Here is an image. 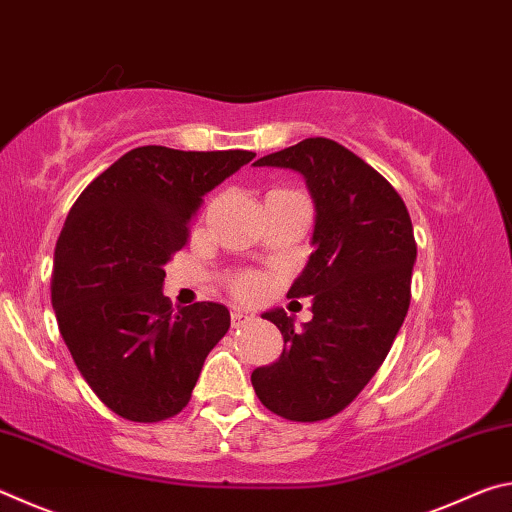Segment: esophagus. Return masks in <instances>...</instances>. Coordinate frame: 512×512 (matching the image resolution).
<instances>
[{
	"label": "esophagus",
	"mask_w": 512,
	"mask_h": 512,
	"mask_svg": "<svg viewBox=\"0 0 512 512\" xmlns=\"http://www.w3.org/2000/svg\"><path fill=\"white\" fill-rule=\"evenodd\" d=\"M230 318H232V327H241V325H246V323H250V320H253V316H248L246 311H239V309L232 311Z\"/></svg>",
	"instance_id": "esophagus-1"
}]
</instances>
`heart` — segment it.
Instances as JSON below:
<instances>
[{
    "mask_svg": "<svg viewBox=\"0 0 512 512\" xmlns=\"http://www.w3.org/2000/svg\"><path fill=\"white\" fill-rule=\"evenodd\" d=\"M230 289L241 300H255V298L262 296L264 280L255 273H244V275H239L237 280H232Z\"/></svg>",
    "mask_w": 512,
    "mask_h": 512,
    "instance_id": "heart-1",
    "label": "heart"
}]
</instances>
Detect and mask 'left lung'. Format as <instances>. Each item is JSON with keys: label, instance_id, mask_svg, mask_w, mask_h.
I'll list each match as a JSON object with an SVG mask.
<instances>
[{"label": "left lung", "instance_id": "1", "mask_svg": "<svg viewBox=\"0 0 512 512\" xmlns=\"http://www.w3.org/2000/svg\"><path fill=\"white\" fill-rule=\"evenodd\" d=\"M255 167L305 176L316 203V250L287 293L311 298L314 318L296 329L282 309L266 311L284 350L250 381L259 402L280 418L327 420L366 388L404 323L418 255L413 223L395 187L327 137H307Z\"/></svg>", "mask_w": 512, "mask_h": 512}]
</instances>
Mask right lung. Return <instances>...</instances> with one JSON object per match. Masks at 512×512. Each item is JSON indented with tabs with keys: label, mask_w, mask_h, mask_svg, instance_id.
<instances>
[{
	"label": "right lung",
	"mask_w": 512,
	"mask_h": 512,
	"mask_svg": "<svg viewBox=\"0 0 512 512\" xmlns=\"http://www.w3.org/2000/svg\"><path fill=\"white\" fill-rule=\"evenodd\" d=\"M253 158L140 146L99 173L67 214L51 305L76 368L124 420L183 411L205 357L230 329L219 302L171 309L164 264L187 244L203 196Z\"/></svg>",
	"instance_id": "right-lung-1"
}]
</instances>
